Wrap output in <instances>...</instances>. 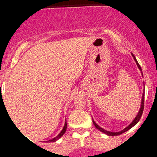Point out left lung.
I'll return each mask as SVG.
<instances>
[{
    "label": "left lung",
    "instance_id": "1",
    "mask_svg": "<svg viewBox=\"0 0 157 157\" xmlns=\"http://www.w3.org/2000/svg\"><path fill=\"white\" fill-rule=\"evenodd\" d=\"M132 56H133V57H134V60H135V61H136V63H137V64H138V68H139L140 70H141V66H140L139 63H138V61H137V59H136L135 56H134V54H132ZM141 74H142V72H141ZM142 75H143V74H142ZM144 101H145V94H144V93H143V95H142V100H141V109H140L139 112H138V116H136L135 119H134V121H133L132 123H130V125L128 126V127H126V128L124 129V130H122V131H120V132H110V131H108V130H104L103 128H101V127H100L99 126H98V124H97V123H96L94 121V120H93V123H94V126H95L96 128L98 129V130H101V132L105 133V134H107V135H109V136H116V135H120V134H123V133L126 132V131H127V130H130V129L131 128V127H134V126L135 125L136 123H138V121H139L140 119H141V116H142V113H143V110H144Z\"/></svg>",
    "mask_w": 157,
    "mask_h": 157
}]
</instances>
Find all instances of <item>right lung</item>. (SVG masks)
Returning a JSON list of instances; mask_svg holds the SVG:
<instances>
[{
  "label": "right lung",
  "mask_w": 157,
  "mask_h": 157,
  "mask_svg": "<svg viewBox=\"0 0 157 157\" xmlns=\"http://www.w3.org/2000/svg\"><path fill=\"white\" fill-rule=\"evenodd\" d=\"M67 122H65V124H64V127H63V130H61V132L59 133V134H58L57 136H56V138H52V140H49V141H47L48 142V141H49V142H53V141H56V140L57 139H59V138H60V137H61V136H63V134H64L65 133V131H66V130H67Z\"/></svg>",
  "instance_id": "right-lung-1"
}]
</instances>
